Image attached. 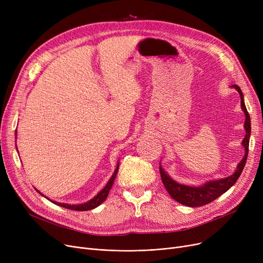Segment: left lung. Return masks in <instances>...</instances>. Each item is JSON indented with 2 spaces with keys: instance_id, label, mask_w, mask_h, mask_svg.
Returning <instances> with one entry per match:
<instances>
[{
  "instance_id": "1",
  "label": "left lung",
  "mask_w": 263,
  "mask_h": 263,
  "mask_svg": "<svg viewBox=\"0 0 263 263\" xmlns=\"http://www.w3.org/2000/svg\"><path fill=\"white\" fill-rule=\"evenodd\" d=\"M231 87L236 88L241 97V107L245 115V123H244V129H245V136L242 141V146L244 147V157L238 164V166L234 171V173L226 178L217 179V180H209L204 182L200 185H187L182 184L175 181L174 179L165 172V170L162 167L160 163V174L162 182L168 192V194L178 202L181 204L187 205V206H200L206 203H210L211 201L215 200L217 197H219L225 192H227L234 183L237 182L238 178L240 177L244 166L246 163L247 155H248V145H250V137H251V117L248 114L244 98H243V92L241 88L238 85H232Z\"/></svg>"
}]
</instances>
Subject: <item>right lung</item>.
<instances>
[{
  "mask_svg": "<svg viewBox=\"0 0 263 263\" xmlns=\"http://www.w3.org/2000/svg\"><path fill=\"white\" fill-rule=\"evenodd\" d=\"M118 168H119V162H117L116 170L114 171L112 177L109 178V180L107 181L106 185H105L93 198H91L90 200H88V201H86V202H84V203L71 204V203L58 202V201H55V200L49 199L48 197H46V196L43 194V193H40L38 190H36V191H37L38 193H40V195H43V196L46 197L47 199L51 200V202H53V203H55V204H58V205H60V206H63V208H66V209H69V210H74V211H88V210H91V209L97 208V206H98L99 204H101V203L106 199V197H107V195H108V193H109L110 189H112V185H113V183H114L116 175H117V173H118Z\"/></svg>",
  "mask_w": 263,
  "mask_h": 263,
  "instance_id": "1",
  "label": "right lung"
}]
</instances>
